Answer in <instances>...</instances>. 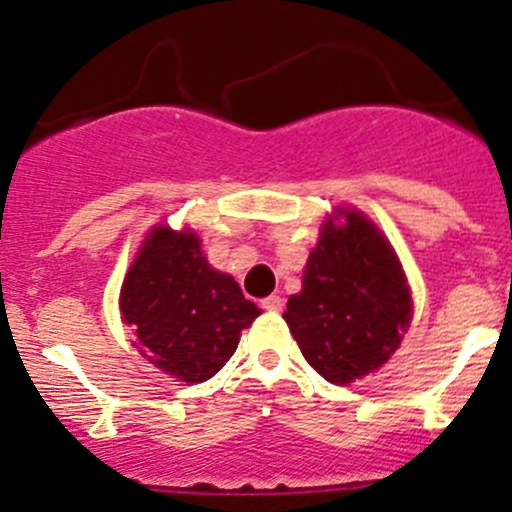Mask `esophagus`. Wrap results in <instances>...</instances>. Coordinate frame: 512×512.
Here are the masks:
<instances>
[{
    "mask_svg": "<svg viewBox=\"0 0 512 512\" xmlns=\"http://www.w3.org/2000/svg\"><path fill=\"white\" fill-rule=\"evenodd\" d=\"M262 307H265L267 312H282V307H285V299H282L280 294H270V297L262 299Z\"/></svg>",
    "mask_w": 512,
    "mask_h": 512,
    "instance_id": "obj_1",
    "label": "esophagus"
}]
</instances>
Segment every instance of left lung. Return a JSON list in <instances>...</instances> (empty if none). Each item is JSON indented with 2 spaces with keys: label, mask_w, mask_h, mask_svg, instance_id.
<instances>
[{
  "label": "left lung",
  "mask_w": 512,
  "mask_h": 512,
  "mask_svg": "<svg viewBox=\"0 0 512 512\" xmlns=\"http://www.w3.org/2000/svg\"><path fill=\"white\" fill-rule=\"evenodd\" d=\"M285 322L312 369L339 386L399 349L411 324V289L394 247L359 210H337L322 225Z\"/></svg>",
  "instance_id": "8db88e82"
}]
</instances>
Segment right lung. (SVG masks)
<instances>
[{"instance_id":"obj_1","label":"right lung","mask_w":512,"mask_h":512,"mask_svg":"<svg viewBox=\"0 0 512 512\" xmlns=\"http://www.w3.org/2000/svg\"><path fill=\"white\" fill-rule=\"evenodd\" d=\"M257 314L235 277L208 265L195 232L165 225L153 227L121 287V317L136 347L188 384L223 369Z\"/></svg>"}]
</instances>
